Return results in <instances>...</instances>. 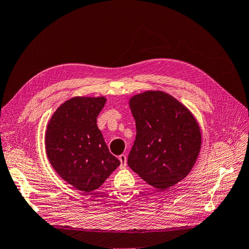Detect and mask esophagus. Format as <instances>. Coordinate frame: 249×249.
<instances>
[{"label": "esophagus", "mask_w": 249, "mask_h": 249, "mask_svg": "<svg viewBox=\"0 0 249 249\" xmlns=\"http://www.w3.org/2000/svg\"><path fill=\"white\" fill-rule=\"evenodd\" d=\"M118 159L121 161V168H124L126 166V156L123 154V155L118 156Z\"/></svg>", "instance_id": "obj_1"}]
</instances>
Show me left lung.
I'll return each instance as SVG.
<instances>
[{
    "label": "left lung",
    "mask_w": 249,
    "mask_h": 249,
    "mask_svg": "<svg viewBox=\"0 0 249 249\" xmlns=\"http://www.w3.org/2000/svg\"><path fill=\"white\" fill-rule=\"evenodd\" d=\"M128 104L137 128L128 166L161 191L185 178L202 146V133L191 110L159 90L139 93Z\"/></svg>",
    "instance_id": "1"
}]
</instances>
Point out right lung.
I'll use <instances>...</instances> for the list:
<instances>
[{
    "mask_svg": "<svg viewBox=\"0 0 249 249\" xmlns=\"http://www.w3.org/2000/svg\"><path fill=\"white\" fill-rule=\"evenodd\" d=\"M104 96H76L53 112L46 126L45 151L62 178L84 193L95 191L120 166L97 126Z\"/></svg>",
    "mask_w": 249,
    "mask_h": 249,
    "instance_id": "add662e5",
    "label": "right lung"
}]
</instances>
